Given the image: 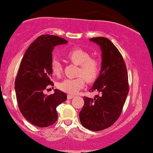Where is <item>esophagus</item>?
Segmentation results:
<instances>
[{"instance_id":"1","label":"esophagus","mask_w":153,"mask_h":153,"mask_svg":"<svg viewBox=\"0 0 153 153\" xmlns=\"http://www.w3.org/2000/svg\"><path fill=\"white\" fill-rule=\"evenodd\" d=\"M74 95H72V94H68L67 98H68V99H71L74 98Z\"/></svg>"}]
</instances>
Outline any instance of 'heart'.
I'll return each mask as SVG.
<instances>
[{"mask_svg":"<svg viewBox=\"0 0 153 153\" xmlns=\"http://www.w3.org/2000/svg\"><path fill=\"white\" fill-rule=\"evenodd\" d=\"M65 58L73 63L79 65L77 75L74 79H65L58 83V88L68 94H74L85 85V80L88 82L94 81L100 70V63L97 59L91 57L88 51L81 48H73L65 53ZM51 69L56 76H60L63 67L57 59H53L51 62Z\"/></svg>","mask_w":153,"mask_h":153,"instance_id":"obj_1","label":"heart"}]
</instances>
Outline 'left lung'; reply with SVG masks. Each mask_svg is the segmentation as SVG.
Returning a JSON list of instances; mask_svg holds the SVG:
<instances>
[{"label":"left lung","instance_id":"obj_1","mask_svg":"<svg viewBox=\"0 0 153 153\" xmlns=\"http://www.w3.org/2000/svg\"><path fill=\"white\" fill-rule=\"evenodd\" d=\"M90 41L99 45L102 52L100 74L90 91H98L101 95L94 99L83 97L79 119L85 128L99 131L109 128L118 119L129 86L126 64L114 44L105 37H95Z\"/></svg>","mask_w":153,"mask_h":153}]
</instances>
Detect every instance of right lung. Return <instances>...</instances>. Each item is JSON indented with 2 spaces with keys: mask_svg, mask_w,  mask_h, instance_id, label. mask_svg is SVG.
<instances>
[{
  "mask_svg": "<svg viewBox=\"0 0 153 153\" xmlns=\"http://www.w3.org/2000/svg\"><path fill=\"white\" fill-rule=\"evenodd\" d=\"M68 43L54 35H41L31 45L22 59L15 80V91L20 111L27 120L37 127L52 125L58 119L56 107L67 99L57 89L48 96L43 93L50 85L52 71L51 62L55 46Z\"/></svg>",
  "mask_w": 153,
  "mask_h": 153,
  "instance_id": "right-lung-1",
  "label": "right lung"
}]
</instances>
